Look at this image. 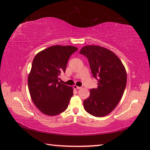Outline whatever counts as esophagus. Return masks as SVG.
<instances>
[{
	"instance_id": "34e87169",
	"label": "esophagus",
	"mask_w": 150,
	"mask_h": 150,
	"mask_svg": "<svg viewBox=\"0 0 150 150\" xmlns=\"http://www.w3.org/2000/svg\"><path fill=\"white\" fill-rule=\"evenodd\" d=\"M73 88H74V89H81L82 87H78V86H77V85H74V86H73Z\"/></svg>"
}]
</instances>
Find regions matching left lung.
Segmentation results:
<instances>
[{
	"instance_id": "obj_1",
	"label": "left lung",
	"mask_w": 150,
	"mask_h": 150,
	"mask_svg": "<svg viewBox=\"0 0 150 150\" xmlns=\"http://www.w3.org/2000/svg\"><path fill=\"white\" fill-rule=\"evenodd\" d=\"M80 54L89 61L93 76L98 80L96 89L90 90L89 97L83 101L87 112L103 117L117 105L124 93L127 73L122 61L112 51L103 47L87 45Z\"/></svg>"
}]
</instances>
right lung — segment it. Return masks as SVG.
Wrapping results in <instances>:
<instances>
[{"mask_svg": "<svg viewBox=\"0 0 150 150\" xmlns=\"http://www.w3.org/2000/svg\"><path fill=\"white\" fill-rule=\"evenodd\" d=\"M77 50L73 46L54 45L38 53L33 59L28 90L35 106L45 115H58L67 108L73 89L60 83L59 75L65 72L69 59Z\"/></svg>", "mask_w": 150, "mask_h": 150, "instance_id": "obj_1", "label": "right lung"}]
</instances>
